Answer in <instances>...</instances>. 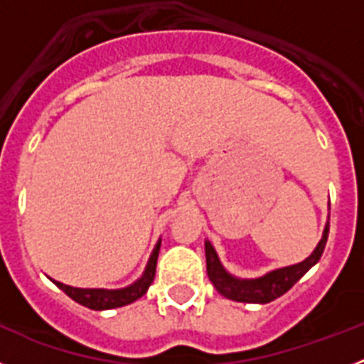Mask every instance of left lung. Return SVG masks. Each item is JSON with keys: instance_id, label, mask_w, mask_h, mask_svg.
Masks as SVG:
<instances>
[{"instance_id": "left-lung-1", "label": "left lung", "mask_w": 364, "mask_h": 364, "mask_svg": "<svg viewBox=\"0 0 364 364\" xmlns=\"http://www.w3.org/2000/svg\"><path fill=\"white\" fill-rule=\"evenodd\" d=\"M328 231H330V222L324 228L323 239L317 244L310 257L306 260H302L299 264L288 266V268L275 269V272L266 273L264 277L252 279V281H240V279L231 277L226 269L222 268L220 260H218L217 253H215L213 246L210 242H205V266H208V277L213 282L217 291L224 295L226 299L237 302H253V304H266V302L275 301L277 297L284 295L290 290L291 286L299 281V279L319 262L321 255L324 252L328 240Z\"/></svg>"}]
</instances>
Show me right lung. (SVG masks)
<instances>
[{
    "instance_id": "right-lung-1",
    "label": "right lung",
    "mask_w": 364,
    "mask_h": 364,
    "mask_svg": "<svg viewBox=\"0 0 364 364\" xmlns=\"http://www.w3.org/2000/svg\"><path fill=\"white\" fill-rule=\"evenodd\" d=\"M160 242L154 247L153 255L149 259L146 272L134 284L122 288V290H83V288H73V286H65L62 282L54 281V284L60 290L65 291L73 301H76L82 306L91 308V310H111V308H120L125 304H131L136 299L142 297L147 291L151 284H153L154 272H156V259H159Z\"/></svg>"
}]
</instances>
